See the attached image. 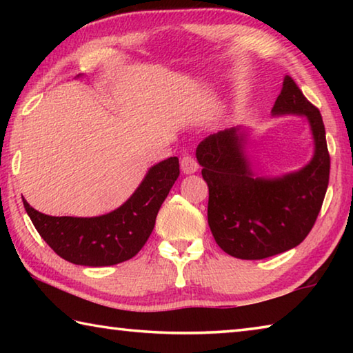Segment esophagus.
I'll return each mask as SVG.
<instances>
[{
	"instance_id": "esophagus-1",
	"label": "esophagus",
	"mask_w": 353,
	"mask_h": 353,
	"mask_svg": "<svg viewBox=\"0 0 353 353\" xmlns=\"http://www.w3.org/2000/svg\"><path fill=\"white\" fill-rule=\"evenodd\" d=\"M181 170L185 172V174H193L199 170V163L196 162V159L190 154H183L181 159Z\"/></svg>"
}]
</instances>
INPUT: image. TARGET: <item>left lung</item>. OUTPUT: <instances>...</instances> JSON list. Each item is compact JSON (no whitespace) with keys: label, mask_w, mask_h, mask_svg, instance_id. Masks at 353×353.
Segmentation results:
<instances>
[{"label":"left lung","mask_w":353,"mask_h":353,"mask_svg":"<svg viewBox=\"0 0 353 353\" xmlns=\"http://www.w3.org/2000/svg\"><path fill=\"white\" fill-rule=\"evenodd\" d=\"M272 113L308 118L314 155L301 171L280 179L254 177L236 129L208 135L196 149L208 185L207 218L214 241L241 260L268 259L301 244L313 229L328 187L324 123L292 77H285Z\"/></svg>","instance_id":"left-lung-1"}]
</instances>
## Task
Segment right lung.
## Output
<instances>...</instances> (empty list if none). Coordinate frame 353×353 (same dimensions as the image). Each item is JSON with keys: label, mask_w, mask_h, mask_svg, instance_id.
<instances>
[{"label": "right lung", "mask_w": 353, "mask_h": 353, "mask_svg": "<svg viewBox=\"0 0 353 353\" xmlns=\"http://www.w3.org/2000/svg\"><path fill=\"white\" fill-rule=\"evenodd\" d=\"M179 159L170 157L148 171L124 204L103 216H50L23 199L40 236L63 260L82 266H110L132 259L145 246L155 218L179 177Z\"/></svg>", "instance_id": "1"}]
</instances>
